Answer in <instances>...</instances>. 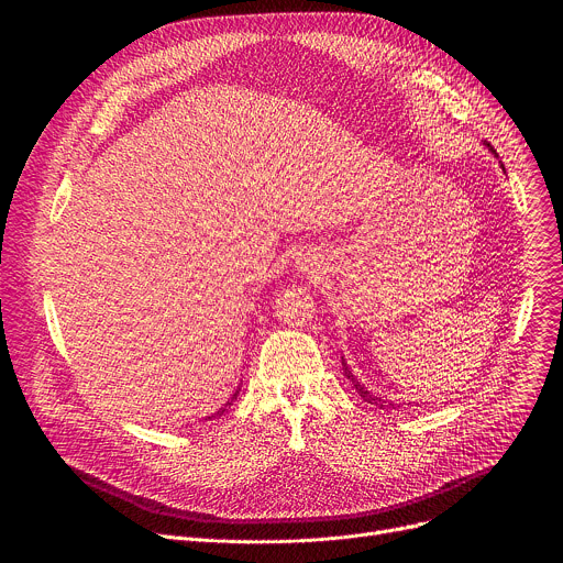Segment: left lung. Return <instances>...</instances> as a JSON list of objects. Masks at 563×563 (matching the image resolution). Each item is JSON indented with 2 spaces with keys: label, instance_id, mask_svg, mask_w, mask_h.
Here are the masks:
<instances>
[{
  "label": "left lung",
  "instance_id": "left-lung-1",
  "mask_svg": "<svg viewBox=\"0 0 563 563\" xmlns=\"http://www.w3.org/2000/svg\"><path fill=\"white\" fill-rule=\"evenodd\" d=\"M484 144H486V148H488L493 155H497V151H495V146H493L490 142H484ZM497 157H499V155H497ZM501 167H504V165H501ZM343 372H345V376L352 380V385L356 387V391L363 396V400H367V404H374V406H378V408H383V410H385L387 406H391V408H394L391 400H385V398H380V396L372 394L365 385H361V383H358V378L352 374V369H350V365H347L345 361H343Z\"/></svg>",
  "mask_w": 563,
  "mask_h": 563
}]
</instances>
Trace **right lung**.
<instances>
[{
	"label": "right lung",
	"mask_w": 563,
	"mask_h": 563,
	"mask_svg": "<svg viewBox=\"0 0 563 563\" xmlns=\"http://www.w3.org/2000/svg\"><path fill=\"white\" fill-rule=\"evenodd\" d=\"M238 391H240V389H238ZM238 391H235V394H233V396H231V398H229V400H227V404H224V408H220V412H218V415H222V412H224V410H227V408H231V406H233V398H235V396H238ZM218 415H216V417H218ZM209 419H211V417H209Z\"/></svg>",
	"instance_id": "right-lung-1"
}]
</instances>
